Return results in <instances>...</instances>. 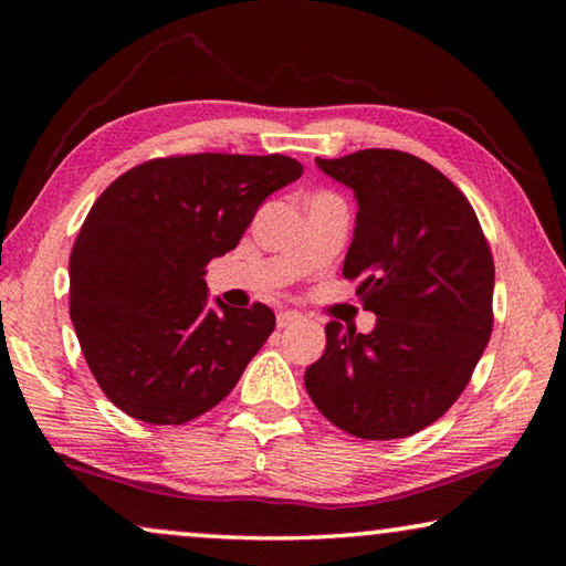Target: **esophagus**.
Returning <instances> with one entry per match:
<instances>
[{
	"instance_id": "1",
	"label": "esophagus",
	"mask_w": 566,
	"mask_h": 566,
	"mask_svg": "<svg viewBox=\"0 0 566 566\" xmlns=\"http://www.w3.org/2000/svg\"><path fill=\"white\" fill-rule=\"evenodd\" d=\"M302 319V314L300 312H294V310H282L280 314H276V327L280 329H286V327H292V324H296Z\"/></svg>"
}]
</instances>
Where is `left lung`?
I'll list each match as a JSON object with an SVG mask.
<instances>
[{
    "mask_svg": "<svg viewBox=\"0 0 566 566\" xmlns=\"http://www.w3.org/2000/svg\"><path fill=\"white\" fill-rule=\"evenodd\" d=\"M317 167L359 212L344 276L359 280L369 334L327 324L304 387L334 427L401 439L454 405L492 334L494 262L472 205L442 171L397 149H361Z\"/></svg>",
    "mask_w": 566,
    "mask_h": 566,
    "instance_id": "obj_1",
    "label": "left lung"
}]
</instances>
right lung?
Returning a JSON list of instances; mask_svg holds the SVG:
<instances>
[{
  "label": "right lung",
  "instance_id": "right-lung-1",
  "mask_svg": "<svg viewBox=\"0 0 566 566\" xmlns=\"http://www.w3.org/2000/svg\"><path fill=\"white\" fill-rule=\"evenodd\" d=\"M300 177L284 155H185L132 167L102 191L72 247L70 317L124 415L185 424L234 389L276 319L260 302L209 306L207 264Z\"/></svg>",
  "mask_w": 566,
  "mask_h": 566
}]
</instances>
